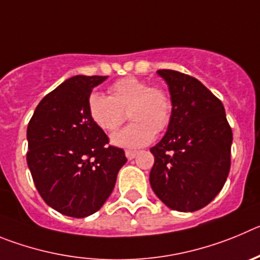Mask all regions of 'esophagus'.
<instances>
[{
	"instance_id": "34e87169",
	"label": "esophagus",
	"mask_w": 260,
	"mask_h": 260,
	"mask_svg": "<svg viewBox=\"0 0 260 260\" xmlns=\"http://www.w3.org/2000/svg\"><path fill=\"white\" fill-rule=\"evenodd\" d=\"M136 155H137V151H136V150H125V156H127L129 160H131V159L135 158Z\"/></svg>"
}]
</instances>
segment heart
<instances>
[{"instance_id": "1", "label": "heart", "mask_w": 260, "mask_h": 260, "mask_svg": "<svg viewBox=\"0 0 260 260\" xmlns=\"http://www.w3.org/2000/svg\"><path fill=\"white\" fill-rule=\"evenodd\" d=\"M86 107L93 123L106 132L118 129L128 111L132 123L113 136L114 144L125 147L149 144L155 133L170 125L174 114V102L167 90L133 76L111 84L109 95L90 93Z\"/></svg>"}]
</instances>
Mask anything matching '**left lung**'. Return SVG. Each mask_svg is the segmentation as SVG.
I'll use <instances>...</instances> for the list:
<instances>
[{"label": "left lung", "instance_id": "1", "mask_svg": "<svg viewBox=\"0 0 260 260\" xmlns=\"http://www.w3.org/2000/svg\"><path fill=\"white\" fill-rule=\"evenodd\" d=\"M174 102L163 139L150 149V185L170 209L191 212L209 205L231 168L232 129L223 104L200 80L174 70H158Z\"/></svg>", "mask_w": 260, "mask_h": 260}]
</instances>
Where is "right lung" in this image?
<instances>
[{"label":"right lung","instance_id":"add662e5","mask_svg":"<svg viewBox=\"0 0 260 260\" xmlns=\"http://www.w3.org/2000/svg\"><path fill=\"white\" fill-rule=\"evenodd\" d=\"M107 76L78 75L40 101L28 123L27 163L46 205L71 217L101 209L127 158L90 119L86 101Z\"/></svg>","mask_w":260,"mask_h":260}]
</instances>
